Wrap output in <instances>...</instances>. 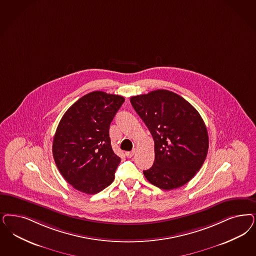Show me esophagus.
Listing matches in <instances>:
<instances>
[{"label":"esophagus","instance_id":"1","mask_svg":"<svg viewBox=\"0 0 256 256\" xmlns=\"http://www.w3.org/2000/svg\"><path fill=\"white\" fill-rule=\"evenodd\" d=\"M135 154V150H132V151H128V152H126V156L128 157V158H132L133 157V155Z\"/></svg>","mask_w":256,"mask_h":256}]
</instances>
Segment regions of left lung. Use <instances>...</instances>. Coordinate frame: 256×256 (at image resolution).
Returning a JSON list of instances; mask_svg holds the SVG:
<instances>
[{"instance_id": "1", "label": "left lung", "mask_w": 256, "mask_h": 256, "mask_svg": "<svg viewBox=\"0 0 256 256\" xmlns=\"http://www.w3.org/2000/svg\"><path fill=\"white\" fill-rule=\"evenodd\" d=\"M130 103L155 144L154 164L144 175L162 190L184 186L202 166L208 152L202 116L184 98L168 90L130 97Z\"/></svg>"}]
</instances>
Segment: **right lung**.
Wrapping results in <instances>:
<instances>
[{
    "instance_id": "add662e5",
    "label": "right lung",
    "mask_w": 256,
    "mask_h": 256,
    "mask_svg": "<svg viewBox=\"0 0 256 256\" xmlns=\"http://www.w3.org/2000/svg\"><path fill=\"white\" fill-rule=\"evenodd\" d=\"M124 98L92 92L68 108L58 126L53 156L60 174L70 186L96 194L112 184L121 159L110 144V126Z\"/></svg>"
}]
</instances>
